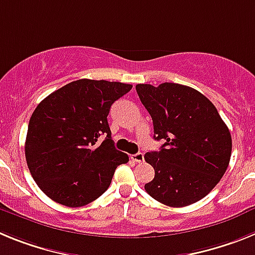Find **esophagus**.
Segmentation results:
<instances>
[{"label":"esophagus","instance_id":"esophagus-1","mask_svg":"<svg viewBox=\"0 0 255 255\" xmlns=\"http://www.w3.org/2000/svg\"><path fill=\"white\" fill-rule=\"evenodd\" d=\"M132 161L135 162H143L144 161V154L143 153H135V154L130 155Z\"/></svg>","mask_w":255,"mask_h":255}]
</instances>
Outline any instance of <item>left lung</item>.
I'll return each mask as SVG.
<instances>
[{"label": "left lung", "mask_w": 255, "mask_h": 255, "mask_svg": "<svg viewBox=\"0 0 255 255\" xmlns=\"http://www.w3.org/2000/svg\"><path fill=\"white\" fill-rule=\"evenodd\" d=\"M136 93L153 120L159 152L145 153L154 179L145 191L168 207H185L206 197L229 166L233 140L217 108L200 92L176 83L138 84Z\"/></svg>", "instance_id": "8db88e82"}]
</instances>
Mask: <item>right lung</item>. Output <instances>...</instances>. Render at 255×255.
<instances>
[{"label":"right lung","mask_w":255,"mask_h":255,"mask_svg":"<svg viewBox=\"0 0 255 255\" xmlns=\"http://www.w3.org/2000/svg\"><path fill=\"white\" fill-rule=\"evenodd\" d=\"M132 85L80 79L46 97L31 115L25 158L47 197L82 207L105 193L117 166L129 162L115 148L107 116L112 103ZM101 134L106 139L96 145Z\"/></svg>","instance_id":"right-lung-1"}]
</instances>
